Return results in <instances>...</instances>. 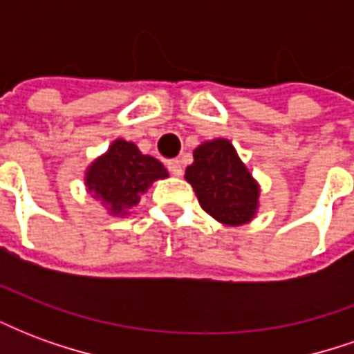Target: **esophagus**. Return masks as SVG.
<instances>
[{
    "instance_id": "34e87169",
    "label": "esophagus",
    "mask_w": 354,
    "mask_h": 354,
    "mask_svg": "<svg viewBox=\"0 0 354 354\" xmlns=\"http://www.w3.org/2000/svg\"><path fill=\"white\" fill-rule=\"evenodd\" d=\"M167 169H169L170 174H174V176H182V172H184L182 162L178 161V159H172V161L167 162Z\"/></svg>"
}]
</instances>
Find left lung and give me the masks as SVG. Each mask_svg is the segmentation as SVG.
I'll return each mask as SVG.
<instances>
[{
    "label": "left lung",
    "instance_id": "left-lung-1",
    "mask_svg": "<svg viewBox=\"0 0 354 354\" xmlns=\"http://www.w3.org/2000/svg\"><path fill=\"white\" fill-rule=\"evenodd\" d=\"M185 180L201 207L218 222L241 225L252 220L260 189L227 140L201 144L193 151V165L185 169Z\"/></svg>",
    "mask_w": 354,
    "mask_h": 354
}]
</instances>
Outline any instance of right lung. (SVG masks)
<instances>
[{
  "mask_svg": "<svg viewBox=\"0 0 354 354\" xmlns=\"http://www.w3.org/2000/svg\"><path fill=\"white\" fill-rule=\"evenodd\" d=\"M167 176L169 172L161 161L142 155L132 142L117 140L108 153L88 169L87 185L94 197L108 205L111 214H124L138 205L140 195L147 185Z\"/></svg>",
  "mask_w": 354,
  "mask_h": 354,
  "instance_id": "obj_1",
  "label": "right lung"
}]
</instances>
